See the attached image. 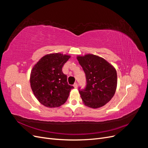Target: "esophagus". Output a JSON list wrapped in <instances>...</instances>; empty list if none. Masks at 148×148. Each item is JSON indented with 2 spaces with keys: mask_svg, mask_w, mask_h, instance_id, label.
Returning a JSON list of instances; mask_svg holds the SVG:
<instances>
[{
  "mask_svg": "<svg viewBox=\"0 0 148 148\" xmlns=\"http://www.w3.org/2000/svg\"><path fill=\"white\" fill-rule=\"evenodd\" d=\"M73 86L75 88H77L78 87V83H75L74 84H73Z\"/></svg>",
  "mask_w": 148,
  "mask_h": 148,
  "instance_id": "34e87169",
  "label": "esophagus"
}]
</instances>
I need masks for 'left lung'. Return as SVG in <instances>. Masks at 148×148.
Listing matches in <instances>:
<instances>
[{"instance_id":"8db88e82","label":"left lung","mask_w":148,"mask_h":148,"mask_svg":"<svg viewBox=\"0 0 148 148\" xmlns=\"http://www.w3.org/2000/svg\"><path fill=\"white\" fill-rule=\"evenodd\" d=\"M77 60L86 78V88H79L83 102L93 109L102 107L115 95L117 85L115 69L104 59L93 54L78 56Z\"/></svg>"}]
</instances>
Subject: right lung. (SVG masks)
I'll list each match as a JSON object with an SVG mask.
<instances>
[{
	"label": "right lung",
	"instance_id": "right-lung-1",
	"mask_svg": "<svg viewBox=\"0 0 148 148\" xmlns=\"http://www.w3.org/2000/svg\"><path fill=\"white\" fill-rule=\"evenodd\" d=\"M70 56L60 53L47 54L40 59L31 70L30 84L39 102L47 107L64 104L73 88L67 82L62 67Z\"/></svg>",
	"mask_w": 148,
	"mask_h": 148
}]
</instances>
